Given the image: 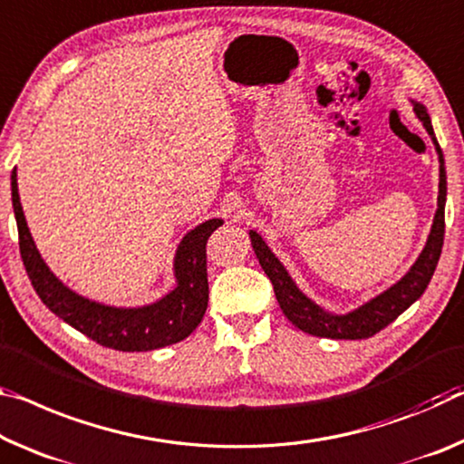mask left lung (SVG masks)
Instances as JSON below:
<instances>
[{
    "label": "left lung",
    "mask_w": 464,
    "mask_h": 464,
    "mask_svg": "<svg viewBox=\"0 0 464 464\" xmlns=\"http://www.w3.org/2000/svg\"><path fill=\"white\" fill-rule=\"evenodd\" d=\"M415 115L423 121V128L428 130L433 144H436L438 159H440V192H438V210L433 217V225L425 244L423 252L419 254L417 262L411 266V270L404 275L399 283L392 285L391 289L380 293L378 297L367 301L362 307L353 310L349 314H330L315 305L310 297L297 289L293 283L289 272L270 247L264 244V239L256 231H249V239H252V247L256 252V258L262 264L264 272L270 278L272 286H275V295L278 305H281L283 314L291 324H295L299 330L307 334L322 336V338H344V341H359V338H370L382 328H386L391 322H394L399 315L407 310L411 304L423 295L428 285L433 276V270L438 266L440 254H442L444 246V206H446V167H444V154L440 149L436 134H433L431 120L423 105L415 102L413 107Z\"/></svg>",
    "instance_id": "left-lung-1"
}]
</instances>
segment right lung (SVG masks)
Here are the masks:
<instances>
[{"instance_id": "add662e5", "label": "right lung", "mask_w": 464, "mask_h": 464, "mask_svg": "<svg viewBox=\"0 0 464 464\" xmlns=\"http://www.w3.org/2000/svg\"><path fill=\"white\" fill-rule=\"evenodd\" d=\"M12 206L18 225L20 256L36 295L51 312L94 343L128 353L152 351L183 341L202 322L208 305L206 241L223 225L220 218L206 220L181 239L173 264L178 286L169 295L144 307H113L73 293L43 262L22 212L16 169L12 171Z\"/></svg>"}]
</instances>
